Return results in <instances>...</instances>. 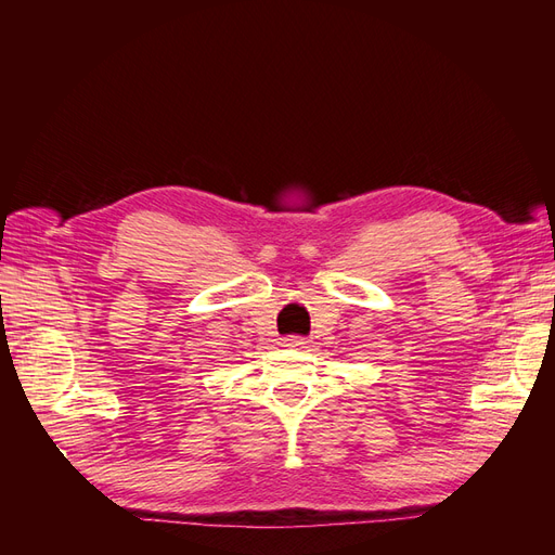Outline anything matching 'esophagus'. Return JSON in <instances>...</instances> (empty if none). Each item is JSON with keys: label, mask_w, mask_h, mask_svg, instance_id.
I'll return each mask as SVG.
<instances>
[{"label": "esophagus", "mask_w": 555, "mask_h": 555, "mask_svg": "<svg viewBox=\"0 0 555 555\" xmlns=\"http://www.w3.org/2000/svg\"><path fill=\"white\" fill-rule=\"evenodd\" d=\"M282 347H289V349H306L308 340L300 338V335H287V338L282 340Z\"/></svg>", "instance_id": "esophagus-1"}]
</instances>
